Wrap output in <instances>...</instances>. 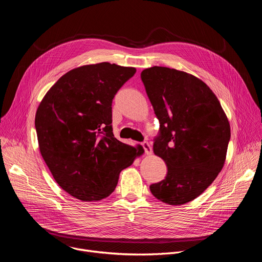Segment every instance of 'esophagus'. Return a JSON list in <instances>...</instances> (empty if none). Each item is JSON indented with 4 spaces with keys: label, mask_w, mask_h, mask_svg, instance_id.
Segmentation results:
<instances>
[{
    "label": "esophagus",
    "mask_w": 262,
    "mask_h": 262,
    "mask_svg": "<svg viewBox=\"0 0 262 262\" xmlns=\"http://www.w3.org/2000/svg\"><path fill=\"white\" fill-rule=\"evenodd\" d=\"M142 146H143V148H144V151H145L146 155H151V154H152V147H151V145L149 144L148 142L144 141V142L142 143Z\"/></svg>",
    "instance_id": "1"
}]
</instances>
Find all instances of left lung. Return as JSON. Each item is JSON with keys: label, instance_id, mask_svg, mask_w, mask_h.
Wrapping results in <instances>:
<instances>
[{"label": "left lung", "instance_id": "1", "mask_svg": "<svg viewBox=\"0 0 262 262\" xmlns=\"http://www.w3.org/2000/svg\"><path fill=\"white\" fill-rule=\"evenodd\" d=\"M147 96L160 122L154 152L167 175L149 186L170 205L201 195L221 172L230 140V125L220 101L201 80L183 71L154 66L141 72Z\"/></svg>", "mask_w": 262, "mask_h": 262}]
</instances>
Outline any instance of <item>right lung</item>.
Returning <instances> with one entry per match:
<instances>
[{
    "label": "right lung",
    "instance_id": "obj_1",
    "mask_svg": "<svg viewBox=\"0 0 262 262\" xmlns=\"http://www.w3.org/2000/svg\"><path fill=\"white\" fill-rule=\"evenodd\" d=\"M136 73L102 62L72 69L50 89L36 112L41 156L61 188L82 201L114 192L119 173L143 154L114 137L112 102Z\"/></svg>",
    "mask_w": 262,
    "mask_h": 262
}]
</instances>
